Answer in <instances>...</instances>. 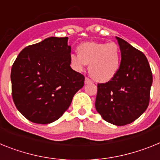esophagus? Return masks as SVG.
<instances>
[{
    "instance_id": "obj_1",
    "label": "esophagus",
    "mask_w": 160,
    "mask_h": 160,
    "mask_svg": "<svg viewBox=\"0 0 160 160\" xmlns=\"http://www.w3.org/2000/svg\"><path fill=\"white\" fill-rule=\"evenodd\" d=\"M91 82L92 80H90L88 77H85V80H84V83H85V84H89V83H91Z\"/></svg>"
}]
</instances>
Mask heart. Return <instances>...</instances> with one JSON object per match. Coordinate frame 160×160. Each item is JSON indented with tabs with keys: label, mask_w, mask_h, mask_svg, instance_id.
<instances>
[{
	"label": "heart",
	"mask_w": 160,
	"mask_h": 160,
	"mask_svg": "<svg viewBox=\"0 0 160 160\" xmlns=\"http://www.w3.org/2000/svg\"><path fill=\"white\" fill-rule=\"evenodd\" d=\"M78 54L69 55L72 68L81 72L89 63L88 72L96 80L107 82L118 72L122 61L120 47L115 42H87L77 47Z\"/></svg>",
	"instance_id": "1"
}]
</instances>
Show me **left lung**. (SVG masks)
<instances>
[{
    "label": "left lung",
    "mask_w": 160,
    "mask_h": 160,
    "mask_svg": "<svg viewBox=\"0 0 160 160\" xmlns=\"http://www.w3.org/2000/svg\"><path fill=\"white\" fill-rule=\"evenodd\" d=\"M122 51L118 72L112 80L97 84L96 109L111 124H130L145 112L150 101L152 72L147 57L116 37Z\"/></svg>",
    "instance_id": "8db88e82"
}]
</instances>
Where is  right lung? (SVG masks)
<instances>
[{
  "instance_id": "1",
  "label": "right lung",
  "mask_w": 160,
  "mask_h": 160,
  "mask_svg": "<svg viewBox=\"0 0 160 160\" xmlns=\"http://www.w3.org/2000/svg\"><path fill=\"white\" fill-rule=\"evenodd\" d=\"M68 39L50 37L25 47L12 66L13 102L30 122L48 124L59 119L84 86V75L70 66Z\"/></svg>"
}]
</instances>
